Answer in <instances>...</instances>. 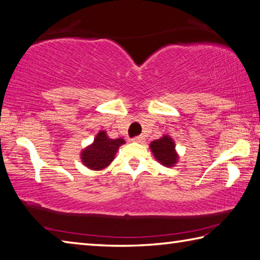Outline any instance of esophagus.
Here are the masks:
<instances>
[{"label":"esophagus","mask_w":260,"mask_h":260,"mask_svg":"<svg viewBox=\"0 0 260 260\" xmlns=\"http://www.w3.org/2000/svg\"><path fill=\"white\" fill-rule=\"evenodd\" d=\"M131 140H133L134 143L142 144V143H144V137H143V136H137V137H135V138H133Z\"/></svg>","instance_id":"1"}]
</instances>
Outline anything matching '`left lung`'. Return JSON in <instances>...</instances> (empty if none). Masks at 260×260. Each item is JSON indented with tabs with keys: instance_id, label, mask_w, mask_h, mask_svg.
<instances>
[{
	"instance_id": "left-lung-1",
	"label": "left lung",
	"mask_w": 260,
	"mask_h": 260,
	"mask_svg": "<svg viewBox=\"0 0 260 260\" xmlns=\"http://www.w3.org/2000/svg\"><path fill=\"white\" fill-rule=\"evenodd\" d=\"M154 157L165 167H174L178 161V154L176 152V145L171 137L165 135L162 138L154 140L149 145Z\"/></svg>"
}]
</instances>
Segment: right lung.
Masks as SVG:
<instances>
[{
  "label": "right lung",
  "instance_id": "obj_1",
  "mask_svg": "<svg viewBox=\"0 0 260 260\" xmlns=\"http://www.w3.org/2000/svg\"><path fill=\"white\" fill-rule=\"evenodd\" d=\"M124 143V139H111L106 131H99L93 143L81 152V161L91 170H103L111 165L118 147Z\"/></svg>",
  "mask_w": 260,
  "mask_h": 260
}]
</instances>
